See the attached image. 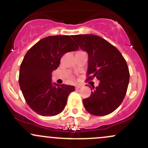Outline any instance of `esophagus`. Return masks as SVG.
<instances>
[{"label":"esophagus","instance_id":"esophagus-1","mask_svg":"<svg viewBox=\"0 0 148 148\" xmlns=\"http://www.w3.org/2000/svg\"><path fill=\"white\" fill-rule=\"evenodd\" d=\"M81 86H81V85L77 84V85H76V86H75V88H76V90H78V89H79L80 88H81Z\"/></svg>","mask_w":148,"mask_h":148}]
</instances>
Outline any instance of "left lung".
<instances>
[{
	"label": "left lung",
	"instance_id": "8db88e82",
	"mask_svg": "<svg viewBox=\"0 0 148 148\" xmlns=\"http://www.w3.org/2000/svg\"><path fill=\"white\" fill-rule=\"evenodd\" d=\"M72 37L81 49L88 53V79L95 77L99 80L91 95L83 99L85 108L97 116L110 114L121 104L126 95L130 81L126 60L118 49L102 37L95 35Z\"/></svg>",
	"mask_w": 148,
	"mask_h": 148
}]
</instances>
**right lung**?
<instances>
[{"mask_svg":"<svg viewBox=\"0 0 148 148\" xmlns=\"http://www.w3.org/2000/svg\"><path fill=\"white\" fill-rule=\"evenodd\" d=\"M78 49L69 35H55L40 40L25 55L18 83L26 103L39 115L53 116L64 110L69 93L75 88L53 84L51 73L59 67L65 53Z\"/></svg>","mask_w":148,"mask_h":148,"instance_id":"1","label":"right lung"}]
</instances>
